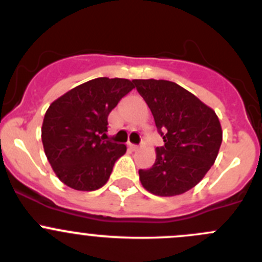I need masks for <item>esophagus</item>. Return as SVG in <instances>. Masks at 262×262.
I'll return each instance as SVG.
<instances>
[{
	"label": "esophagus",
	"mask_w": 262,
	"mask_h": 262,
	"mask_svg": "<svg viewBox=\"0 0 262 262\" xmlns=\"http://www.w3.org/2000/svg\"><path fill=\"white\" fill-rule=\"evenodd\" d=\"M128 147L131 148V149H133V151H138V149H139V145L133 144V143H128Z\"/></svg>",
	"instance_id": "esophagus-1"
}]
</instances>
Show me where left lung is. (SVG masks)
Wrapping results in <instances>:
<instances>
[{
	"label": "left lung",
	"mask_w": 262,
	"mask_h": 262,
	"mask_svg": "<svg viewBox=\"0 0 262 262\" xmlns=\"http://www.w3.org/2000/svg\"><path fill=\"white\" fill-rule=\"evenodd\" d=\"M133 81L164 139L152 168L139 170L140 182L155 195H180L195 186L215 163L223 139L221 122L211 107L176 82Z\"/></svg>",
	"instance_id": "8db88e82"
}]
</instances>
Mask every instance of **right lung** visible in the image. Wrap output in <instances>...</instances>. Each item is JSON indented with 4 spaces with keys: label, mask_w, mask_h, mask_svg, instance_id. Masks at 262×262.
<instances>
[{
    "label": "right lung",
    "mask_w": 262,
    "mask_h": 262,
    "mask_svg": "<svg viewBox=\"0 0 262 262\" xmlns=\"http://www.w3.org/2000/svg\"><path fill=\"white\" fill-rule=\"evenodd\" d=\"M127 78L98 77L55 99L41 126L45 154L62 184L93 191L107 182L124 144L107 140V117L134 89Z\"/></svg>",
    "instance_id": "1"
}]
</instances>
